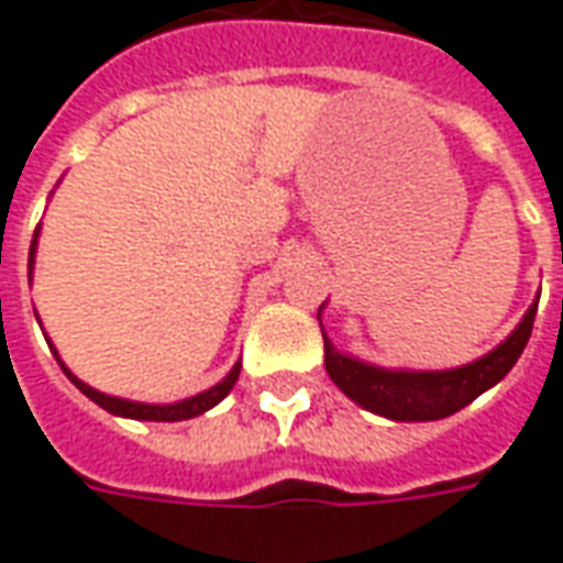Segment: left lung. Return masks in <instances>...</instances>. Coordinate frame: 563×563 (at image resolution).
Returning a JSON list of instances; mask_svg holds the SVG:
<instances>
[{"instance_id":"1","label":"left lung","mask_w":563,"mask_h":563,"mask_svg":"<svg viewBox=\"0 0 563 563\" xmlns=\"http://www.w3.org/2000/svg\"><path fill=\"white\" fill-rule=\"evenodd\" d=\"M537 302L521 318V324L500 342L494 352H488L473 364L457 366V369H437V373H409V369H382V366L364 364L357 357H349L333 349L327 339L324 327V366L327 376L333 378L345 397H352L357 406H364L376 416L390 421H437L461 412L464 406L476 400L479 394L494 388L500 378L516 366V361L528 345L533 318H537Z\"/></svg>"}]
</instances>
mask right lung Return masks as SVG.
<instances>
[{
    "label": "right lung",
    "mask_w": 563,
    "mask_h": 563,
    "mask_svg": "<svg viewBox=\"0 0 563 563\" xmlns=\"http://www.w3.org/2000/svg\"><path fill=\"white\" fill-rule=\"evenodd\" d=\"M35 239H38V230H35L33 245H30V273H33V263H35ZM51 352H54V349H51ZM57 364L63 366V373L69 376L71 385L81 390V394H87V397L97 402V406H102L106 412H111V416H121V418H139V421H187V418H197L202 416V412H209L211 406H218V402L224 400L227 394L233 390V385H236V378H239V369H242V364H236L230 373H227V378H221L214 388L202 390V394H197V397L169 402V406H154V402H133V400H121V397H109V394H102V390L84 385L81 378H75L69 369H66V364L59 361V354H57Z\"/></svg>",
    "instance_id": "add662e5"
}]
</instances>
